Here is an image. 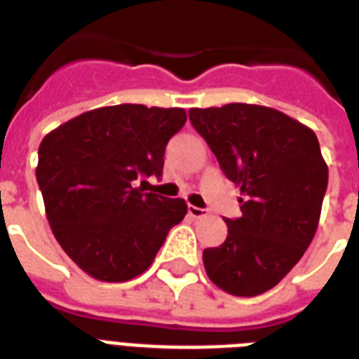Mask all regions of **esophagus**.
Here are the masks:
<instances>
[{
  "mask_svg": "<svg viewBox=\"0 0 359 359\" xmlns=\"http://www.w3.org/2000/svg\"><path fill=\"white\" fill-rule=\"evenodd\" d=\"M188 214H190L191 218H205V216H207V210H205V208H199V207H194V205H190V207H188Z\"/></svg>",
  "mask_w": 359,
  "mask_h": 359,
  "instance_id": "34e87169",
  "label": "esophagus"
}]
</instances>
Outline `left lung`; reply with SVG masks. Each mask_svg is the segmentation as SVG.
Masks as SVG:
<instances>
[{
    "label": "left lung",
    "instance_id": "8db88e82",
    "mask_svg": "<svg viewBox=\"0 0 359 359\" xmlns=\"http://www.w3.org/2000/svg\"><path fill=\"white\" fill-rule=\"evenodd\" d=\"M190 121L240 188L242 216L203 251L208 279L233 296H259L281 281L317 233L328 186L315 132L257 104L191 108Z\"/></svg>",
    "mask_w": 359,
    "mask_h": 359
}]
</instances>
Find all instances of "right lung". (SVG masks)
I'll list each match as a JSON object with an SVG mask.
<instances>
[{"mask_svg":"<svg viewBox=\"0 0 359 359\" xmlns=\"http://www.w3.org/2000/svg\"><path fill=\"white\" fill-rule=\"evenodd\" d=\"M182 108L106 106L67 121L39 147L36 182L48 224L65 253L98 281L121 283L151 266L184 199L143 194L135 180L160 177Z\"/></svg>","mask_w":359,"mask_h":359,"instance_id":"right-lung-1","label":"right lung"}]
</instances>
